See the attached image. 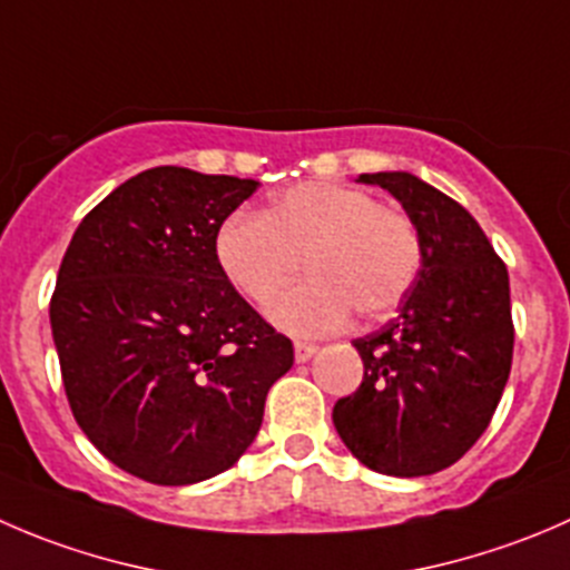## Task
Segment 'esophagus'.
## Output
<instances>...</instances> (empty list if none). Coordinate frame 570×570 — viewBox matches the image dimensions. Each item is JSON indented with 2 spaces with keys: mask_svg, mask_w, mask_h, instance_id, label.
Listing matches in <instances>:
<instances>
[{
  "mask_svg": "<svg viewBox=\"0 0 570 570\" xmlns=\"http://www.w3.org/2000/svg\"><path fill=\"white\" fill-rule=\"evenodd\" d=\"M314 353H317V345H314V342H303V340L295 342V362H301V364L308 362Z\"/></svg>",
  "mask_w": 570,
  "mask_h": 570,
  "instance_id": "esophagus-1",
  "label": "esophagus"
}]
</instances>
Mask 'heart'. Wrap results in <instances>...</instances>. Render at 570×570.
Returning <instances> with one entry per match:
<instances>
[{"label": "heart", "mask_w": 570, "mask_h": 570, "mask_svg": "<svg viewBox=\"0 0 570 570\" xmlns=\"http://www.w3.org/2000/svg\"><path fill=\"white\" fill-rule=\"evenodd\" d=\"M214 250L225 278L253 303L269 301L306 264L312 275L269 303V317L292 334L340 328L353 308L381 317L420 269L417 228L401 208L328 180L281 191L264 214H230Z\"/></svg>", "instance_id": "1"}]
</instances>
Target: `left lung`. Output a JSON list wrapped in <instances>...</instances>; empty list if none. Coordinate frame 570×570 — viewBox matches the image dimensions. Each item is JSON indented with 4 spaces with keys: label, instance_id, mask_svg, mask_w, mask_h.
Returning a JSON list of instances; mask_svg holds the SVG:
<instances>
[{
    "label": "left lung",
    "instance_id": "left-lung-1",
    "mask_svg": "<svg viewBox=\"0 0 570 570\" xmlns=\"http://www.w3.org/2000/svg\"><path fill=\"white\" fill-rule=\"evenodd\" d=\"M403 206L420 269L397 317L353 342L364 379L334 403L342 443L384 476H432L490 425L512 367L510 275L476 219L412 173L358 175Z\"/></svg>",
    "mask_w": 570,
    "mask_h": 570
}]
</instances>
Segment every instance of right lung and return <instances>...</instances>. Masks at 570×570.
Instances as JSON below:
<instances>
[{
    "label": "right lung",
    "instance_id": "right-lung-1",
    "mask_svg": "<svg viewBox=\"0 0 570 570\" xmlns=\"http://www.w3.org/2000/svg\"><path fill=\"white\" fill-rule=\"evenodd\" d=\"M258 180L156 167L82 217L49 323L71 414L105 460L180 488L239 462L295 362L217 262V230Z\"/></svg>",
    "mask_w": 570,
    "mask_h": 570
}]
</instances>
